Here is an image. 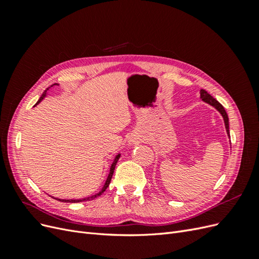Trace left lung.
Segmentation results:
<instances>
[{
    "label": "left lung",
    "instance_id": "left-lung-1",
    "mask_svg": "<svg viewBox=\"0 0 259 259\" xmlns=\"http://www.w3.org/2000/svg\"><path fill=\"white\" fill-rule=\"evenodd\" d=\"M200 94H201V98L202 100H204L205 103L209 104L210 106L215 107L217 110L221 112V114L224 116V121H225V125H226V130H227V134H228V136H230V133H229V119H228V114H227L225 108L223 107V105L221 103H218V101L211 97L209 94L205 91V90H201L200 91Z\"/></svg>",
    "mask_w": 259,
    "mask_h": 259
}]
</instances>
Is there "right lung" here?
<instances>
[{
	"label": "right lung",
	"mask_w": 259,
	"mask_h": 259,
	"mask_svg": "<svg viewBox=\"0 0 259 259\" xmlns=\"http://www.w3.org/2000/svg\"><path fill=\"white\" fill-rule=\"evenodd\" d=\"M53 85H57V84H53ZM53 85H51V86H53ZM48 90L49 89H46V91H44V93L42 94V96L40 97V99H38V101L36 103V105L40 103V101L46 96V94H48ZM119 158H120V154H117L116 155V158L114 159V161H113V163H112V165H111V167H110V173H109V175H108V178H107V180H106V184H105V186H104V188L103 189H101L98 193H96V194H94V195H92V197H89V198H84V199H80V200H60V199H57L58 201H61V202H70V203H77V202H83V201H91V200H94V199H96V198H98V197H100L101 194L104 193V191L107 189V188L109 187V184H110V182H111V178H112V175H113V171H114V168H115V165H116V162H117V160H119Z\"/></svg>",
	"instance_id": "right-lung-1"
}]
</instances>
